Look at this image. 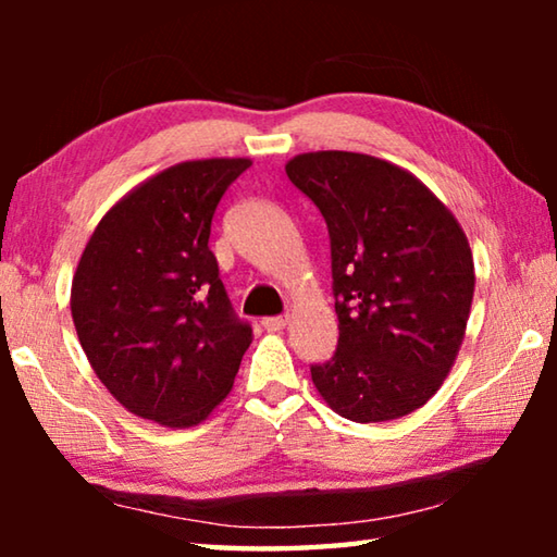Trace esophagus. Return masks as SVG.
Segmentation results:
<instances>
[{
    "mask_svg": "<svg viewBox=\"0 0 557 557\" xmlns=\"http://www.w3.org/2000/svg\"><path fill=\"white\" fill-rule=\"evenodd\" d=\"M262 326H265L268 332H282V329L287 326V317H265L262 319Z\"/></svg>",
    "mask_w": 557,
    "mask_h": 557,
    "instance_id": "esophagus-1",
    "label": "esophagus"
}]
</instances>
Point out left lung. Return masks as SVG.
Instances as JSON below:
<instances>
[{"instance_id": "1", "label": "left lung", "mask_w": 557, "mask_h": 557, "mask_svg": "<svg viewBox=\"0 0 557 557\" xmlns=\"http://www.w3.org/2000/svg\"><path fill=\"white\" fill-rule=\"evenodd\" d=\"M289 182L332 238L338 344L314 388L354 422L398 420L445 383L465 342L474 258L451 211L408 169L358 152H307Z\"/></svg>"}]
</instances>
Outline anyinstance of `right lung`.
<instances>
[{
  "mask_svg": "<svg viewBox=\"0 0 557 557\" xmlns=\"http://www.w3.org/2000/svg\"><path fill=\"white\" fill-rule=\"evenodd\" d=\"M250 164L194 159L149 176L83 250L75 332L100 383L137 418L194 428L233 388L252 329L233 312L209 238L221 196Z\"/></svg>",
  "mask_w": 557,
  "mask_h": 557,
  "instance_id": "add662e5",
  "label": "right lung"
}]
</instances>
